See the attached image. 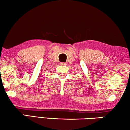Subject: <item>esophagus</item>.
<instances>
[{"label": "esophagus", "instance_id": "esophagus-1", "mask_svg": "<svg viewBox=\"0 0 130 130\" xmlns=\"http://www.w3.org/2000/svg\"><path fill=\"white\" fill-rule=\"evenodd\" d=\"M60 64L65 66V65H66V63H60Z\"/></svg>", "mask_w": 130, "mask_h": 130}]
</instances>
